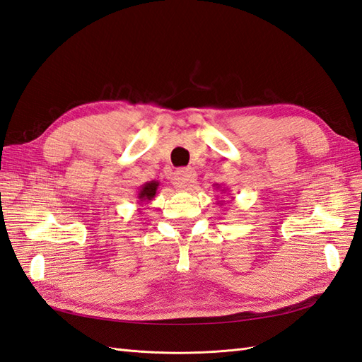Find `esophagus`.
Instances as JSON below:
<instances>
[{"label":"esophagus","mask_w":362,"mask_h":362,"mask_svg":"<svg viewBox=\"0 0 362 362\" xmlns=\"http://www.w3.org/2000/svg\"><path fill=\"white\" fill-rule=\"evenodd\" d=\"M172 181H173L175 189L186 190L192 186L193 182L197 181V173H195V170H192V169H180V170L175 172Z\"/></svg>","instance_id":"34e87169"}]
</instances>
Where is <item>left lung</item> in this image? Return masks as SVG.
Listing matches in <instances>:
<instances>
[{"label": "left lung", "mask_w": 362, "mask_h": 362, "mask_svg": "<svg viewBox=\"0 0 362 362\" xmlns=\"http://www.w3.org/2000/svg\"><path fill=\"white\" fill-rule=\"evenodd\" d=\"M215 186H216V189H219V186H218V184H215ZM226 190H227V189H226V187H224V189H223V190H221V193H224V192H226ZM218 204H221V201H219V202H218Z\"/></svg>", "instance_id": "8db88e82"}]
</instances>
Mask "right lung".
I'll list each match as a JSON object with an SVG mask.
<instances>
[{
  "mask_svg": "<svg viewBox=\"0 0 362 362\" xmlns=\"http://www.w3.org/2000/svg\"><path fill=\"white\" fill-rule=\"evenodd\" d=\"M158 186H160V182H158V181H147L146 184H143V186H141V189H139V192H138V197H136L138 202H136V204L138 206H147L148 202H151L155 198ZM139 210L141 209H138V211Z\"/></svg>",
  "mask_w": 362,
  "mask_h": 362,
  "instance_id": "right-lung-1",
  "label": "right lung"
}]
</instances>
